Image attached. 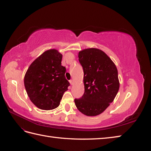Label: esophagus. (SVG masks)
I'll return each instance as SVG.
<instances>
[{
    "mask_svg": "<svg viewBox=\"0 0 151 151\" xmlns=\"http://www.w3.org/2000/svg\"><path fill=\"white\" fill-rule=\"evenodd\" d=\"M74 80H70V84L71 85H73V84H74Z\"/></svg>",
    "mask_w": 151,
    "mask_h": 151,
    "instance_id": "obj_1",
    "label": "esophagus"
}]
</instances>
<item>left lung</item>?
Here are the masks:
<instances>
[{
    "label": "left lung",
    "instance_id": "1",
    "mask_svg": "<svg viewBox=\"0 0 151 151\" xmlns=\"http://www.w3.org/2000/svg\"><path fill=\"white\" fill-rule=\"evenodd\" d=\"M83 68L84 93L74 102L86 116L102 113L113 101L120 88L118 70L114 62L102 50L91 48L79 52Z\"/></svg>",
    "mask_w": 151,
    "mask_h": 151
}]
</instances>
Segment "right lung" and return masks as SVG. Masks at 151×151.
Returning <instances> with one entry per match:
<instances>
[{"label":"right lung","mask_w":151,"mask_h":151,"mask_svg":"<svg viewBox=\"0 0 151 151\" xmlns=\"http://www.w3.org/2000/svg\"><path fill=\"white\" fill-rule=\"evenodd\" d=\"M62 55L57 50L43 52L31 63L24 76L26 93L36 107L43 110L57 108L70 84L65 79Z\"/></svg>","instance_id":"1"}]
</instances>
